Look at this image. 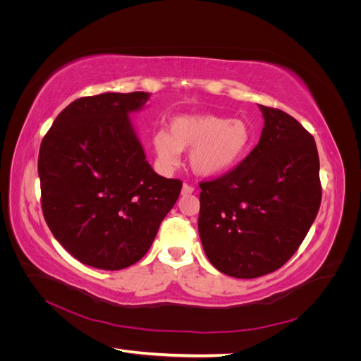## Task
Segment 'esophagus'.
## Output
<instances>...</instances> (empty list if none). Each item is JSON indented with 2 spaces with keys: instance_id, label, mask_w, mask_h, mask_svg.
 Wrapping results in <instances>:
<instances>
[{
  "instance_id": "1",
  "label": "esophagus",
  "mask_w": 361,
  "mask_h": 361,
  "mask_svg": "<svg viewBox=\"0 0 361 361\" xmlns=\"http://www.w3.org/2000/svg\"><path fill=\"white\" fill-rule=\"evenodd\" d=\"M192 192H194V188L191 187V185H188V183L182 185V195H188V194H192Z\"/></svg>"
}]
</instances>
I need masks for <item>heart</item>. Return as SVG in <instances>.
Instances as JSON below:
<instances>
[{
    "label": "heart",
    "mask_w": 361,
    "mask_h": 361,
    "mask_svg": "<svg viewBox=\"0 0 361 361\" xmlns=\"http://www.w3.org/2000/svg\"><path fill=\"white\" fill-rule=\"evenodd\" d=\"M253 129L245 120L214 114L174 117L167 129L152 137L158 167L171 171L190 150V167L200 176H215L233 169L251 149Z\"/></svg>",
    "instance_id": "1"
}]
</instances>
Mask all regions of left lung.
<instances>
[{
	"label": "left lung",
	"mask_w": 361,
	"mask_h": 361,
	"mask_svg": "<svg viewBox=\"0 0 361 361\" xmlns=\"http://www.w3.org/2000/svg\"><path fill=\"white\" fill-rule=\"evenodd\" d=\"M257 146L233 170L200 183L199 235L226 276L256 279L279 269L307 235L321 206L314 138L288 113L259 105Z\"/></svg>",
	"instance_id": "1"
}]
</instances>
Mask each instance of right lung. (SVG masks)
Here are the masks:
<instances>
[{"label":"right lung","instance_id":"add662e5","mask_svg":"<svg viewBox=\"0 0 361 361\" xmlns=\"http://www.w3.org/2000/svg\"><path fill=\"white\" fill-rule=\"evenodd\" d=\"M150 93L80 97L43 137L37 171L52 235L82 264L117 271L143 257L182 182L154 171L130 122Z\"/></svg>","mask_w":361,"mask_h":361}]
</instances>
